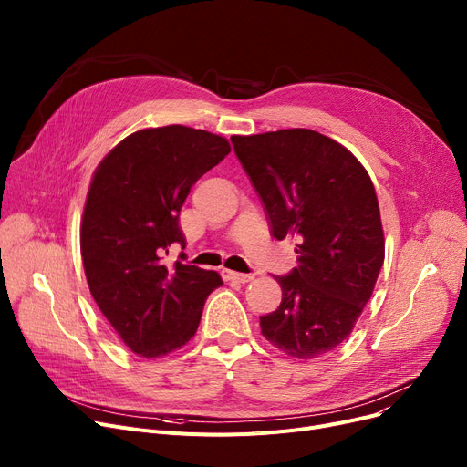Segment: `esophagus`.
<instances>
[{
  "mask_svg": "<svg viewBox=\"0 0 467 467\" xmlns=\"http://www.w3.org/2000/svg\"><path fill=\"white\" fill-rule=\"evenodd\" d=\"M221 276H223L225 282H236V284H248L254 280L252 275H240L234 271H221Z\"/></svg>",
  "mask_w": 467,
  "mask_h": 467,
  "instance_id": "1",
  "label": "esophagus"
}]
</instances>
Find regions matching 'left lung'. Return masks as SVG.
<instances>
[{
	"mask_svg": "<svg viewBox=\"0 0 467 467\" xmlns=\"http://www.w3.org/2000/svg\"><path fill=\"white\" fill-rule=\"evenodd\" d=\"M231 140L271 234L296 240L297 266L275 276L282 303L261 333L289 358H320L352 333L384 263L375 185L345 145L310 129Z\"/></svg>",
	"mask_w": 467,
	"mask_h": 467,
	"instance_id": "8db88e82",
	"label": "left lung"
}]
</instances>
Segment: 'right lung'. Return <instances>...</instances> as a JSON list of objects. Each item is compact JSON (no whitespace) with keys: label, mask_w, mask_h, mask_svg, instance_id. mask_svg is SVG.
Instances as JSON below:
<instances>
[{"label":"right lung","mask_w":467,"mask_h":467,"mask_svg":"<svg viewBox=\"0 0 467 467\" xmlns=\"http://www.w3.org/2000/svg\"><path fill=\"white\" fill-rule=\"evenodd\" d=\"M231 153L223 136L183 125L143 129L102 159L81 221V257L92 297L119 338L153 359L194 337L215 271L162 263L185 244L180 210L191 187Z\"/></svg>","instance_id":"1"}]
</instances>
